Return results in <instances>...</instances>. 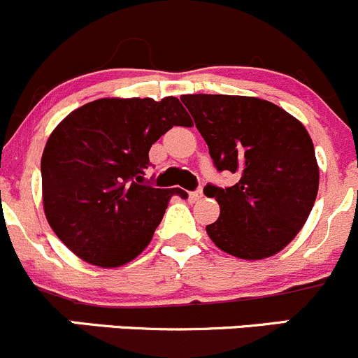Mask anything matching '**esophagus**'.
Wrapping results in <instances>:
<instances>
[{
    "instance_id": "obj_1",
    "label": "esophagus",
    "mask_w": 358,
    "mask_h": 358,
    "mask_svg": "<svg viewBox=\"0 0 358 358\" xmlns=\"http://www.w3.org/2000/svg\"><path fill=\"white\" fill-rule=\"evenodd\" d=\"M202 189H199V190H195V192H190L189 194V199L192 202H195V201H199V199H202Z\"/></svg>"
}]
</instances>
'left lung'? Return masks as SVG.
<instances>
[{"mask_svg":"<svg viewBox=\"0 0 358 358\" xmlns=\"http://www.w3.org/2000/svg\"><path fill=\"white\" fill-rule=\"evenodd\" d=\"M180 99L214 166L238 178L227 189H204L221 209L206 227L209 238L245 261L278 254L306 224L317 197L319 166L306 127L259 97L187 94Z\"/></svg>","mask_w":358,"mask_h":358,"instance_id":"1","label":"left lung"}]
</instances>
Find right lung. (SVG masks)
I'll list each match as a JSON object with an SVG mask.
<instances>
[{"mask_svg":"<svg viewBox=\"0 0 358 358\" xmlns=\"http://www.w3.org/2000/svg\"><path fill=\"white\" fill-rule=\"evenodd\" d=\"M192 120L176 97H104L71 111L41 159L46 220L77 257L99 268L134 261L180 189L145 183L149 149Z\"/></svg>","mask_w":358,"mask_h":358,"instance_id":"1","label":"right lung"}]
</instances>
